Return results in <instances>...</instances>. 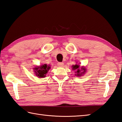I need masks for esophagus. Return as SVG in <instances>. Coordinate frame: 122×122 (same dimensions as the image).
<instances>
[{"mask_svg": "<svg viewBox=\"0 0 122 122\" xmlns=\"http://www.w3.org/2000/svg\"><path fill=\"white\" fill-rule=\"evenodd\" d=\"M64 65V63L63 62H58V66L60 67H62Z\"/></svg>", "mask_w": 122, "mask_h": 122, "instance_id": "34e87169", "label": "esophagus"}]
</instances>
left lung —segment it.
Returning a JSON list of instances; mask_svg holds the SVG:
<instances>
[{"label":"left lung","mask_w":122,"mask_h":122,"mask_svg":"<svg viewBox=\"0 0 122 122\" xmlns=\"http://www.w3.org/2000/svg\"><path fill=\"white\" fill-rule=\"evenodd\" d=\"M72 69L74 70H76L75 73H76V76H83L84 74H85L86 72V69L85 67H80V66L79 64H75V65H73L72 66Z\"/></svg>","instance_id":"8db88e82"}]
</instances>
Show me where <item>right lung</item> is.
<instances>
[{"label": "right lung", "mask_w": 122, "mask_h": 122, "mask_svg": "<svg viewBox=\"0 0 122 122\" xmlns=\"http://www.w3.org/2000/svg\"><path fill=\"white\" fill-rule=\"evenodd\" d=\"M51 66H50L46 65V64H44L39 66H36L33 68L36 76L38 77H44L46 76V73L50 69Z\"/></svg>", "instance_id": "add662e5"}]
</instances>
